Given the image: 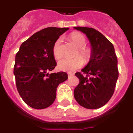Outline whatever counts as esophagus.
I'll use <instances>...</instances> for the list:
<instances>
[{"label": "esophagus", "instance_id": "1", "mask_svg": "<svg viewBox=\"0 0 133 133\" xmlns=\"http://www.w3.org/2000/svg\"><path fill=\"white\" fill-rule=\"evenodd\" d=\"M74 75V74H72V73H68V77H71V76H72V75Z\"/></svg>", "mask_w": 133, "mask_h": 133}]
</instances>
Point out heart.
Returning a JSON list of instances; mask_svg holds the SVG:
<instances>
[{
    "instance_id": "1",
    "label": "heart",
    "mask_w": 133,
    "mask_h": 133,
    "mask_svg": "<svg viewBox=\"0 0 133 133\" xmlns=\"http://www.w3.org/2000/svg\"><path fill=\"white\" fill-rule=\"evenodd\" d=\"M70 38L74 43L79 48L78 51L75 54V56H77L73 58H63L58 63V68L60 70L70 72H74L77 69L81 68L83 66V61L85 63H88L90 61L92 55V50L85 46L86 38L84 35L79 32H75L71 34ZM61 43L62 38L60 37L56 39L52 47V54L56 59H59L63 56Z\"/></svg>"
}]
</instances>
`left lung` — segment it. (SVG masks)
Listing matches in <instances>:
<instances>
[{"label": "left lung", "instance_id": "1", "mask_svg": "<svg viewBox=\"0 0 133 133\" xmlns=\"http://www.w3.org/2000/svg\"><path fill=\"white\" fill-rule=\"evenodd\" d=\"M86 34L91 43L92 55L88 65L75 73L79 83L74 97L79 105L97 109L108 102L113 95L119 77L117 58L115 48L101 32L94 28L75 27Z\"/></svg>", "mask_w": 133, "mask_h": 133}]
</instances>
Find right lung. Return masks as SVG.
<instances>
[{
	"mask_svg": "<svg viewBox=\"0 0 133 133\" xmlns=\"http://www.w3.org/2000/svg\"><path fill=\"white\" fill-rule=\"evenodd\" d=\"M68 28H47L21 44L16 54L14 75L17 90L24 102L34 109H44L54 103L56 88L68 79L63 72L49 74L56 65L52 47Z\"/></svg>",
	"mask_w": 133,
	"mask_h": 133,
	"instance_id": "right-lung-1",
	"label": "right lung"
}]
</instances>
